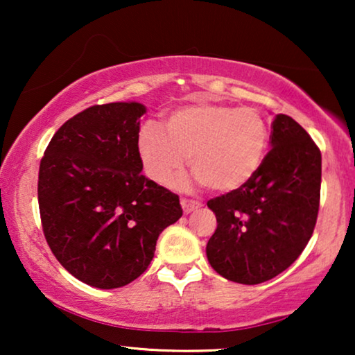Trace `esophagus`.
<instances>
[{
    "label": "esophagus",
    "mask_w": 355,
    "mask_h": 355,
    "mask_svg": "<svg viewBox=\"0 0 355 355\" xmlns=\"http://www.w3.org/2000/svg\"><path fill=\"white\" fill-rule=\"evenodd\" d=\"M181 207H182L184 213H191V211L196 210V208L200 207V203H198L197 200H192V198L181 197Z\"/></svg>",
    "instance_id": "34e87169"
}]
</instances>
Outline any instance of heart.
Instances as JSON below:
<instances>
[{"instance_id": "b5f03b06", "label": "heart", "mask_w": 355, "mask_h": 355, "mask_svg": "<svg viewBox=\"0 0 355 355\" xmlns=\"http://www.w3.org/2000/svg\"><path fill=\"white\" fill-rule=\"evenodd\" d=\"M270 148V125L259 110L193 103L173 110L164 130L147 123L139 155L150 179L166 182L182 173L187 158L196 178L213 192H234L260 171Z\"/></svg>"}]
</instances>
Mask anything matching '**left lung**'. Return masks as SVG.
<instances>
[{"label":"left lung","mask_w":355,"mask_h":355,"mask_svg":"<svg viewBox=\"0 0 355 355\" xmlns=\"http://www.w3.org/2000/svg\"><path fill=\"white\" fill-rule=\"evenodd\" d=\"M271 148L252 181L210 198L216 231L207 257L223 278L259 284L283 273L302 254L317 225L322 153L302 125L276 114Z\"/></svg>","instance_id":"obj_1"}]
</instances>
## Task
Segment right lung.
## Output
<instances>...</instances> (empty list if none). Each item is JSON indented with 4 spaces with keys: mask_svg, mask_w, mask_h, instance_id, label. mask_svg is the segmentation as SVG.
Here are the masks:
<instances>
[{
    "mask_svg": "<svg viewBox=\"0 0 355 355\" xmlns=\"http://www.w3.org/2000/svg\"><path fill=\"white\" fill-rule=\"evenodd\" d=\"M140 103L94 105L67 119L38 169L42 230L53 255L82 283L114 289L148 268L179 197L142 173Z\"/></svg>",
    "mask_w": 355,
    "mask_h": 355,
    "instance_id": "right-lung-1",
    "label": "right lung"
}]
</instances>
